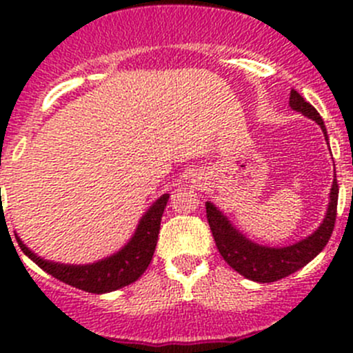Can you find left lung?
<instances>
[{
	"instance_id": "8db88e82",
	"label": "left lung",
	"mask_w": 353,
	"mask_h": 353,
	"mask_svg": "<svg viewBox=\"0 0 353 353\" xmlns=\"http://www.w3.org/2000/svg\"><path fill=\"white\" fill-rule=\"evenodd\" d=\"M290 108L314 119L321 126V130L325 131V137L328 140L325 123H323L319 112L294 88L290 92ZM330 194L328 213H326V219L323 220L321 227L312 236H309L307 239L294 245H288V248L275 249L251 243L230 225L229 220L212 203H206V219H208V225L213 234V239H215L216 249H219L220 256L225 259L230 268L236 270L239 275L245 276V279L254 280V282L272 283L301 270L311 259H314L328 244L334 229V222H336V176L333 179V188H331Z\"/></svg>"
}]
</instances>
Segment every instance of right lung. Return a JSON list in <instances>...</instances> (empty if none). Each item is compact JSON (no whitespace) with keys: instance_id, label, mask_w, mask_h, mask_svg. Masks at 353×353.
Masks as SVG:
<instances>
[{"instance_id":"obj_1","label":"right lung","mask_w":353,"mask_h":353,"mask_svg":"<svg viewBox=\"0 0 353 353\" xmlns=\"http://www.w3.org/2000/svg\"><path fill=\"white\" fill-rule=\"evenodd\" d=\"M167 199H169V194L160 196L154 203V206L145 213L137 232H134L133 239L128 243L126 248L121 249L117 254L110 256L104 261L94 263V265L70 266L49 263L37 258L15 236L17 243H19L20 249L35 265L41 266L44 272L68 283V285L90 292V294H104V292L117 290V288L137 282L143 275L145 270L148 268V265H150L155 252L157 239H159L160 220H162V213L167 205Z\"/></svg>"}]
</instances>
